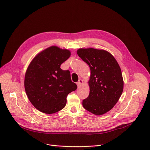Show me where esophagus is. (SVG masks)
<instances>
[{
    "instance_id": "obj_1",
    "label": "esophagus",
    "mask_w": 150,
    "mask_h": 150,
    "mask_svg": "<svg viewBox=\"0 0 150 150\" xmlns=\"http://www.w3.org/2000/svg\"><path fill=\"white\" fill-rule=\"evenodd\" d=\"M82 83H83V80H81V79H79V81L77 83V86H78V87H80V85H81V84Z\"/></svg>"
}]
</instances>
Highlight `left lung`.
<instances>
[{
	"label": "left lung",
	"instance_id": "left-lung-1",
	"mask_svg": "<svg viewBox=\"0 0 150 150\" xmlns=\"http://www.w3.org/2000/svg\"><path fill=\"white\" fill-rule=\"evenodd\" d=\"M77 55L90 67L89 95L82 105L95 115H102L113 108L123 90L120 66L114 57L104 50L80 49Z\"/></svg>",
	"mask_w": 150,
	"mask_h": 150
}]
</instances>
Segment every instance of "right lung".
Instances as JSON below:
<instances>
[{"label":"right lung","mask_w":150,"mask_h":150,"mask_svg":"<svg viewBox=\"0 0 150 150\" xmlns=\"http://www.w3.org/2000/svg\"><path fill=\"white\" fill-rule=\"evenodd\" d=\"M70 55L69 50L51 46L30 64L25 75V90L30 101L39 111L49 114L60 111L66 105L69 93L76 90L70 71L60 68Z\"/></svg>","instance_id":"obj_1"}]
</instances>
